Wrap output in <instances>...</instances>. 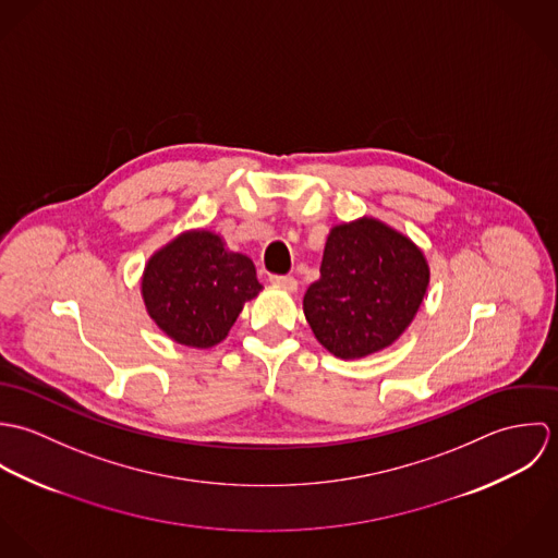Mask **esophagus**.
I'll return each mask as SVG.
<instances>
[{"label": "esophagus", "instance_id": "34e87169", "mask_svg": "<svg viewBox=\"0 0 558 558\" xmlns=\"http://www.w3.org/2000/svg\"><path fill=\"white\" fill-rule=\"evenodd\" d=\"M270 283L281 288V290H286V292H296L299 290V281L294 277H290V275H272Z\"/></svg>", "mask_w": 558, "mask_h": 558}]
</instances>
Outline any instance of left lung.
<instances>
[{
  "mask_svg": "<svg viewBox=\"0 0 558 558\" xmlns=\"http://www.w3.org/2000/svg\"><path fill=\"white\" fill-rule=\"evenodd\" d=\"M427 286L423 251L389 223L361 217L330 228L303 312L330 354L363 359L398 341Z\"/></svg>",
  "mask_w": 558,
  "mask_h": 558,
  "instance_id": "obj_1",
  "label": "left lung"
}]
</instances>
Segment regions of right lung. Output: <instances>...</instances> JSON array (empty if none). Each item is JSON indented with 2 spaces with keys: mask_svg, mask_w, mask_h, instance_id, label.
<instances>
[{
  "mask_svg": "<svg viewBox=\"0 0 558 558\" xmlns=\"http://www.w3.org/2000/svg\"><path fill=\"white\" fill-rule=\"evenodd\" d=\"M148 316L175 343H221L246 301L262 292L251 257L213 230H186L150 255L142 275Z\"/></svg>",
  "mask_w": 558,
  "mask_h": 558,
  "instance_id": "1",
  "label": "right lung"
}]
</instances>
